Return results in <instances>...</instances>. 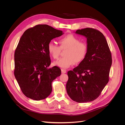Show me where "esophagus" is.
I'll return each mask as SVG.
<instances>
[{"label": "esophagus", "mask_w": 125, "mask_h": 125, "mask_svg": "<svg viewBox=\"0 0 125 125\" xmlns=\"http://www.w3.org/2000/svg\"><path fill=\"white\" fill-rule=\"evenodd\" d=\"M61 72H62V73H66V70L62 69H61Z\"/></svg>", "instance_id": "esophagus-1"}]
</instances>
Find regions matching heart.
Masks as SVG:
<instances>
[{
    "mask_svg": "<svg viewBox=\"0 0 125 125\" xmlns=\"http://www.w3.org/2000/svg\"><path fill=\"white\" fill-rule=\"evenodd\" d=\"M60 46L53 42L48 45V51L50 55L54 59H58L61 50L64 52L65 57L54 62L56 66L62 68H68L74 63L81 62L86 57L88 52L86 43L80 42V39L73 34H68L59 39Z\"/></svg>",
    "mask_w": 125,
    "mask_h": 125,
    "instance_id": "1",
    "label": "heart"
}]
</instances>
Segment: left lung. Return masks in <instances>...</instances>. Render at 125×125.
<instances>
[{"instance_id": "obj_1", "label": "left lung", "mask_w": 125, "mask_h": 125, "mask_svg": "<svg viewBox=\"0 0 125 125\" xmlns=\"http://www.w3.org/2000/svg\"><path fill=\"white\" fill-rule=\"evenodd\" d=\"M75 33L87 38L88 52L73 71H68L66 91L71 99L78 103L94 101L109 81L112 58L106 38L96 29L86 28Z\"/></svg>"}]
</instances>
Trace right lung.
<instances>
[{
	"label": "right lung",
	"instance_id": "obj_1",
	"mask_svg": "<svg viewBox=\"0 0 125 125\" xmlns=\"http://www.w3.org/2000/svg\"><path fill=\"white\" fill-rule=\"evenodd\" d=\"M62 31L48 25H37L26 30L15 52L14 75L23 93L34 100L48 97L52 83L61 75L57 66L51 64L48 45L52 39L61 36Z\"/></svg>",
	"mask_w": 125,
	"mask_h": 125
}]
</instances>
